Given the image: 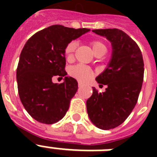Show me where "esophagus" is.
I'll use <instances>...</instances> for the list:
<instances>
[{
	"label": "esophagus",
	"mask_w": 157,
	"mask_h": 157,
	"mask_svg": "<svg viewBox=\"0 0 157 157\" xmlns=\"http://www.w3.org/2000/svg\"><path fill=\"white\" fill-rule=\"evenodd\" d=\"M78 86H79V88H81V86H82V83H81L80 81L78 82Z\"/></svg>",
	"instance_id": "esophagus-1"
}]
</instances>
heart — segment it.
<instances>
[{"mask_svg":"<svg viewBox=\"0 0 157 157\" xmlns=\"http://www.w3.org/2000/svg\"><path fill=\"white\" fill-rule=\"evenodd\" d=\"M90 45L94 54L96 53L100 52V51H106V50H107L104 43L102 42L101 40H93V41H91ZM76 46H77V42L76 40H71L65 46L64 54H65L67 59H71L73 58ZM69 74L81 82H86L94 76V71H92V69H90L88 67L78 64V65L71 67V68L69 69Z\"/></svg>","mask_w":157,"mask_h":157,"instance_id":"heart-1","label":"heart"}]
</instances>
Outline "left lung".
Returning <instances> with one entry per match:
<instances>
[{"label":"left lung","mask_w":157,"mask_h":157,"mask_svg":"<svg viewBox=\"0 0 157 157\" xmlns=\"http://www.w3.org/2000/svg\"><path fill=\"white\" fill-rule=\"evenodd\" d=\"M93 32L111 41L112 54L107 68L96 77L98 83L107 88L98 93L94 87L86 107L93 124L107 130L122 124L135 107L144 81V59L139 45L123 31L108 28Z\"/></svg>","instance_id":"8db88e82"}]
</instances>
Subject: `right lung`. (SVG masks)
Segmentation results:
<instances>
[{
    "mask_svg": "<svg viewBox=\"0 0 157 157\" xmlns=\"http://www.w3.org/2000/svg\"><path fill=\"white\" fill-rule=\"evenodd\" d=\"M89 31L52 25L35 33L26 42L16 72L18 91L24 108L36 121L54 124L67 112L78 83L66 76L64 49ZM54 76H64V81L53 83Z\"/></svg>",
    "mask_w": 157,
    "mask_h": 157,
    "instance_id": "right-lung-1",
    "label": "right lung"
}]
</instances>
